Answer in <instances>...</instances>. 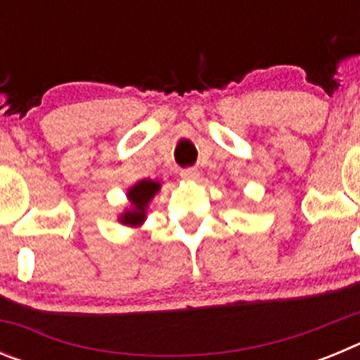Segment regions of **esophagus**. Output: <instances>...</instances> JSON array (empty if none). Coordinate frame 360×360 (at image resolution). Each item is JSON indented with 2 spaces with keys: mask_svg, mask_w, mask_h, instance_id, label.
<instances>
[{
  "mask_svg": "<svg viewBox=\"0 0 360 360\" xmlns=\"http://www.w3.org/2000/svg\"><path fill=\"white\" fill-rule=\"evenodd\" d=\"M180 176H182V180H186V182H195L196 178H198V171H196L195 167H187V169L180 171Z\"/></svg>",
  "mask_w": 360,
  "mask_h": 360,
  "instance_id": "obj_1",
  "label": "esophagus"
}]
</instances>
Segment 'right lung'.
Wrapping results in <instances>:
<instances>
[{"label":"right lung","mask_w":360,"mask_h":360,"mask_svg":"<svg viewBox=\"0 0 360 360\" xmlns=\"http://www.w3.org/2000/svg\"><path fill=\"white\" fill-rule=\"evenodd\" d=\"M158 187H160V184L153 182V180H142V182H139L136 186H133L128 193V198L129 202L133 203V209L128 212H124L120 221L126 225L141 224L146 214V205H148L149 200L155 196Z\"/></svg>","instance_id":"obj_1"}]
</instances>
